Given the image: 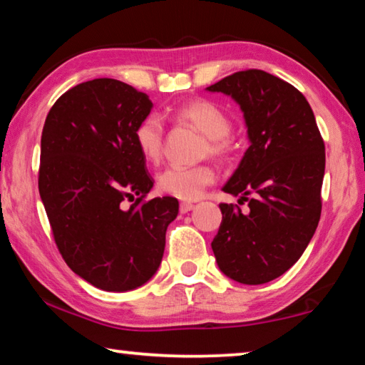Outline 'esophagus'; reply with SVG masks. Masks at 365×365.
Returning <instances> with one entry per match:
<instances>
[{"label": "esophagus", "instance_id": "34e87169", "mask_svg": "<svg viewBox=\"0 0 365 365\" xmlns=\"http://www.w3.org/2000/svg\"><path fill=\"white\" fill-rule=\"evenodd\" d=\"M195 209V205H191V202H182L180 205V212L182 214H187L190 211H193Z\"/></svg>", "mask_w": 365, "mask_h": 365}]
</instances>
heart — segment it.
<instances>
[{"instance_id":"heart-1","label":"heart","mask_w":365,"mask_h":365,"mask_svg":"<svg viewBox=\"0 0 365 365\" xmlns=\"http://www.w3.org/2000/svg\"><path fill=\"white\" fill-rule=\"evenodd\" d=\"M174 115L178 120L188 122L209 138V150L215 156H225L230 153L232 143L227 135L232 123L227 114L219 106L207 100H191L177 106ZM135 145L148 163H158L164 151V128L156 115H148L135 128ZM215 170L209 164L193 165H170L158 177V187L165 195L183 201L197 200L207 185L214 183Z\"/></svg>"}]
</instances>
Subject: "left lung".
<instances>
[{
  "label": "left lung",
  "instance_id": "left-lung-1",
  "mask_svg": "<svg viewBox=\"0 0 365 365\" xmlns=\"http://www.w3.org/2000/svg\"><path fill=\"white\" fill-rule=\"evenodd\" d=\"M206 90L238 104L250 140L222 188L248 201L250 211L219 205L222 224L211 243L215 261L228 279L262 285L285 274L316 233L322 211L324 140L301 91L272 73L242 71Z\"/></svg>",
  "mask_w": 365,
  "mask_h": 365
}]
</instances>
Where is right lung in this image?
I'll use <instances>...</instances> for the list:
<instances>
[{
  "mask_svg": "<svg viewBox=\"0 0 365 365\" xmlns=\"http://www.w3.org/2000/svg\"><path fill=\"white\" fill-rule=\"evenodd\" d=\"M146 93L114 78L73 86L54 103L40 150V197L67 265L104 292H130L156 274L175 197L143 201L153 188L135 128ZM138 197L128 210L123 199Z\"/></svg>",
  "mask_w": 365,
  "mask_h": 365,
  "instance_id": "add662e5",
  "label": "right lung"
}]
</instances>
